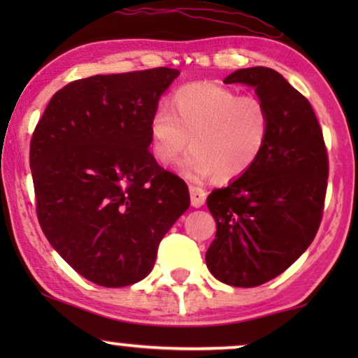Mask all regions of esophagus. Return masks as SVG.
Listing matches in <instances>:
<instances>
[{
	"mask_svg": "<svg viewBox=\"0 0 358 358\" xmlns=\"http://www.w3.org/2000/svg\"><path fill=\"white\" fill-rule=\"evenodd\" d=\"M189 190H190V203H192V207L199 208L202 207L205 203V199H207V192L202 187H199V185H189Z\"/></svg>",
	"mask_w": 358,
	"mask_h": 358,
	"instance_id": "34e87169",
	"label": "esophagus"
}]
</instances>
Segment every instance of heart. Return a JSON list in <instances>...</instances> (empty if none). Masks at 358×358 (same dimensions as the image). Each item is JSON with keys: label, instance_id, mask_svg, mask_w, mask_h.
Wrapping results in <instances>:
<instances>
[{"label": "heart", "instance_id": "1", "mask_svg": "<svg viewBox=\"0 0 358 358\" xmlns=\"http://www.w3.org/2000/svg\"><path fill=\"white\" fill-rule=\"evenodd\" d=\"M169 109L151 114V155L173 164L189 146L180 168L187 176H212L218 182L241 178L256 164L271 135L272 117L266 102L241 96L218 83H189L169 97Z\"/></svg>", "mask_w": 358, "mask_h": 358}]
</instances>
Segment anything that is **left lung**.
<instances>
[{"label":"left lung","mask_w":358,"mask_h":358,"mask_svg":"<svg viewBox=\"0 0 358 358\" xmlns=\"http://www.w3.org/2000/svg\"><path fill=\"white\" fill-rule=\"evenodd\" d=\"M224 83L256 87L272 117L256 164L207 199L217 222L205 256L208 271L220 282L249 288L280 275L313 243L324 212L329 159L310 101L280 73L244 68Z\"/></svg>","instance_id":"obj_1"}]
</instances>
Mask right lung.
<instances>
[{
    "label": "right lung",
    "mask_w": 358,
    "mask_h": 358,
    "mask_svg": "<svg viewBox=\"0 0 358 358\" xmlns=\"http://www.w3.org/2000/svg\"><path fill=\"white\" fill-rule=\"evenodd\" d=\"M174 68L96 75L57 91L32 134L29 163L41 228L87 280L127 287L189 208L187 184L156 163L148 124Z\"/></svg>",
    "instance_id": "obj_1"
}]
</instances>
